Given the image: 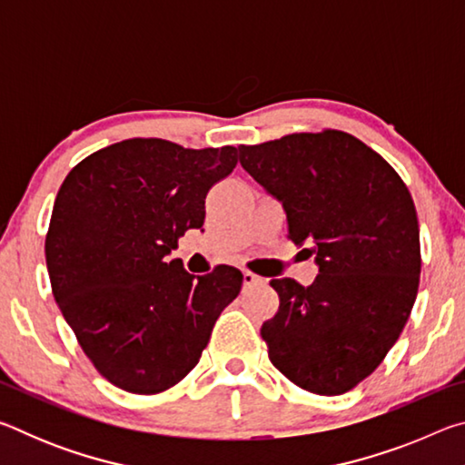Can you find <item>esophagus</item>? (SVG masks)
Instances as JSON below:
<instances>
[{
    "label": "esophagus",
    "mask_w": 465,
    "mask_h": 465,
    "mask_svg": "<svg viewBox=\"0 0 465 465\" xmlns=\"http://www.w3.org/2000/svg\"><path fill=\"white\" fill-rule=\"evenodd\" d=\"M261 282H262V277H258V274L250 271H243V285L252 287V285H261Z\"/></svg>",
    "instance_id": "esophagus-1"
}]
</instances>
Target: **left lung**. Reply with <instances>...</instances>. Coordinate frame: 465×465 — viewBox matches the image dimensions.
<instances>
[{"label": "left lung", "instance_id": "obj_1", "mask_svg": "<svg viewBox=\"0 0 465 465\" xmlns=\"http://www.w3.org/2000/svg\"><path fill=\"white\" fill-rule=\"evenodd\" d=\"M240 163L287 213L289 240L316 254L310 287L272 279L261 328L269 359L302 390L338 396L371 375L402 334L420 281V235L404 180L344 131L240 145Z\"/></svg>", "mask_w": 465, "mask_h": 465}]
</instances>
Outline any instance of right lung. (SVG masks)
I'll return each mask as SVG.
<instances>
[{
  "label": "right lung",
  "mask_w": 465,
  "mask_h": 465,
  "mask_svg": "<svg viewBox=\"0 0 465 465\" xmlns=\"http://www.w3.org/2000/svg\"><path fill=\"white\" fill-rule=\"evenodd\" d=\"M238 149H186L124 139L69 172L45 240L54 302L102 377L131 393H160L199 363L243 274L219 264L194 277L170 261L178 238L204 223L211 186Z\"/></svg>",
  "instance_id": "1"
}]
</instances>
